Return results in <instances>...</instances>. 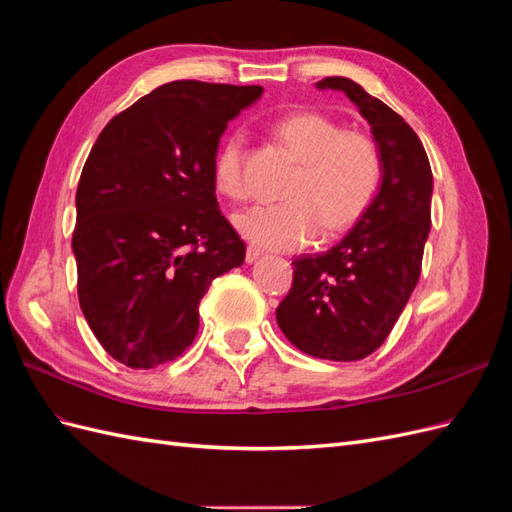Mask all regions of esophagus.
I'll use <instances>...</instances> for the list:
<instances>
[{
    "instance_id": "esophagus-1",
    "label": "esophagus",
    "mask_w": 512,
    "mask_h": 512,
    "mask_svg": "<svg viewBox=\"0 0 512 512\" xmlns=\"http://www.w3.org/2000/svg\"><path fill=\"white\" fill-rule=\"evenodd\" d=\"M260 256H262V250H258L256 245H247V250H245V262H256Z\"/></svg>"
}]
</instances>
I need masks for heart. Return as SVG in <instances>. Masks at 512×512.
<instances>
[{
    "label": "heart",
    "mask_w": 512,
    "mask_h": 512,
    "mask_svg": "<svg viewBox=\"0 0 512 512\" xmlns=\"http://www.w3.org/2000/svg\"><path fill=\"white\" fill-rule=\"evenodd\" d=\"M273 134L297 156L282 203L235 213V226L252 243L294 250L350 228L374 203L384 160L374 138L344 130L322 113L294 111L273 123ZM243 134L232 132L213 156V181L228 198L245 196Z\"/></svg>",
    "instance_id": "obj_1"
}]
</instances>
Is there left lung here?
Listing matches in <instances>:
<instances>
[{
	"mask_svg": "<svg viewBox=\"0 0 512 512\" xmlns=\"http://www.w3.org/2000/svg\"><path fill=\"white\" fill-rule=\"evenodd\" d=\"M316 87L344 91L359 108L382 153L384 177L374 203L342 241L292 260V288L275 316L305 354L359 361L384 344L421 275L433 175L423 143L393 108L344 76Z\"/></svg>",
	"mask_w": 512,
	"mask_h": 512,
	"instance_id": "left-lung-1",
	"label": "left lung"
}]
</instances>
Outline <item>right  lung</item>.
I'll return each instance as SVG.
<instances>
[{
    "instance_id": "add662e5",
    "label": "right lung",
    "mask_w": 512,
    "mask_h": 512,
    "mask_svg": "<svg viewBox=\"0 0 512 512\" xmlns=\"http://www.w3.org/2000/svg\"><path fill=\"white\" fill-rule=\"evenodd\" d=\"M258 85L173 81L115 115L76 190L79 303L102 348L132 369L175 361L198 303L245 260L215 198L213 156Z\"/></svg>"
}]
</instances>
